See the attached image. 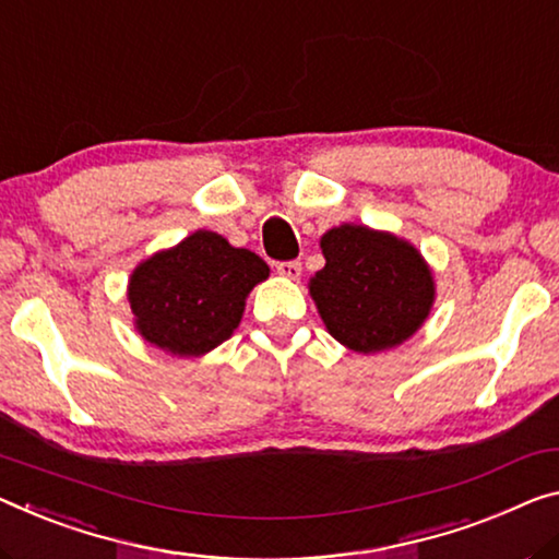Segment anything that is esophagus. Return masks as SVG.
I'll list each match as a JSON object with an SVG mask.
<instances>
[{"label": "esophagus", "mask_w": 559, "mask_h": 559, "mask_svg": "<svg viewBox=\"0 0 559 559\" xmlns=\"http://www.w3.org/2000/svg\"><path fill=\"white\" fill-rule=\"evenodd\" d=\"M277 272L282 277H289V280H297L299 274H302V264L297 260H289V262H277Z\"/></svg>", "instance_id": "esophagus-1"}]
</instances>
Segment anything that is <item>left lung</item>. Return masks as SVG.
<instances>
[{
	"label": "left lung",
	"instance_id": "obj_1",
	"mask_svg": "<svg viewBox=\"0 0 559 559\" xmlns=\"http://www.w3.org/2000/svg\"><path fill=\"white\" fill-rule=\"evenodd\" d=\"M322 254L328 264L309 292L334 340L369 355L419 330L435 285L415 247L388 231L342 225L322 237Z\"/></svg>",
	"mask_w": 559,
	"mask_h": 559
}]
</instances>
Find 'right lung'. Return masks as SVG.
<instances>
[{"label":"right lung","mask_w":559,"mask_h":559,"mask_svg":"<svg viewBox=\"0 0 559 559\" xmlns=\"http://www.w3.org/2000/svg\"><path fill=\"white\" fill-rule=\"evenodd\" d=\"M267 277L270 267L260 254L200 229L134 270L130 305L136 330L171 355H204L237 330L245 297Z\"/></svg>","instance_id":"obj_1"}]
</instances>
